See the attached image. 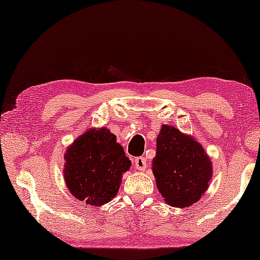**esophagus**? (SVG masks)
I'll list each match as a JSON object with an SVG mask.
<instances>
[{
    "mask_svg": "<svg viewBox=\"0 0 260 260\" xmlns=\"http://www.w3.org/2000/svg\"><path fill=\"white\" fill-rule=\"evenodd\" d=\"M135 166L138 170H144L147 168V161H145L144 157H137L135 158Z\"/></svg>",
    "mask_w": 260,
    "mask_h": 260,
    "instance_id": "1",
    "label": "esophagus"
}]
</instances>
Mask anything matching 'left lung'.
<instances>
[{
  "mask_svg": "<svg viewBox=\"0 0 260 260\" xmlns=\"http://www.w3.org/2000/svg\"><path fill=\"white\" fill-rule=\"evenodd\" d=\"M152 172L165 201L173 207H188L207 190L212 163L199 142L176 127L163 125L157 136Z\"/></svg>",
  "mask_w": 260,
  "mask_h": 260,
  "instance_id": "1",
  "label": "left lung"
}]
</instances>
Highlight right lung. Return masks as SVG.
Here are the masks:
<instances>
[{
    "instance_id": "right-lung-1",
    "label": "right lung",
    "mask_w": 260,
    "mask_h": 260,
    "mask_svg": "<svg viewBox=\"0 0 260 260\" xmlns=\"http://www.w3.org/2000/svg\"><path fill=\"white\" fill-rule=\"evenodd\" d=\"M65 182L77 200L102 206L118 193L130 159L108 129L81 135L65 154Z\"/></svg>"
}]
</instances>
